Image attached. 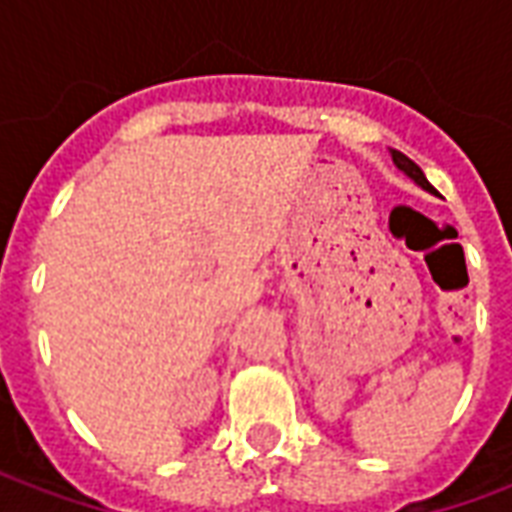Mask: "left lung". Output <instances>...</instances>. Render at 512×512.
<instances>
[{
  "label": "left lung",
  "mask_w": 512,
  "mask_h": 512,
  "mask_svg": "<svg viewBox=\"0 0 512 512\" xmlns=\"http://www.w3.org/2000/svg\"><path fill=\"white\" fill-rule=\"evenodd\" d=\"M389 153H392V161H395V167L400 169V172H403L406 178L414 180L419 189H425V191H430V194H436V189H433V186L428 183V178H425V172H422V169H419L417 164L411 161V158L403 156L400 150H389Z\"/></svg>",
  "instance_id": "left-lung-1"
}]
</instances>
